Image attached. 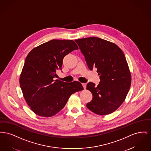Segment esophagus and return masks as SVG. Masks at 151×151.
I'll use <instances>...</instances> for the list:
<instances>
[{"instance_id":"1","label":"esophagus","mask_w":151,"mask_h":151,"mask_svg":"<svg viewBox=\"0 0 151 151\" xmlns=\"http://www.w3.org/2000/svg\"><path fill=\"white\" fill-rule=\"evenodd\" d=\"M82 86H83L84 89H86V83H83V84H82Z\"/></svg>"}]
</instances>
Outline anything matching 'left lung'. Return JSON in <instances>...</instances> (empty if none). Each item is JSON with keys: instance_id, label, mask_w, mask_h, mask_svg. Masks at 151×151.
Returning <instances> with one entry per match:
<instances>
[{"instance_id": "1", "label": "left lung", "mask_w": 151, "mask_h": 151, "mask_svg": "<svg viewBox=\"0 0 151 151\" xmlns=\"http://www.w3.org/2000/svg\"><path fill=\"white\" fill-rule=\"evenodd\" d=\"M90 70L97 68V86L86 85L93 96L86 107L98 115L109 114L119 108L129 91L131 76L124 54L115 43L98 37L75 40Z\"/></svg>"}]
</instances>
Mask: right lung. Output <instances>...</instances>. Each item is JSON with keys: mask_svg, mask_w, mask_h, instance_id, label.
<instances>
[{"mask_svg": "<svg viewBox=\"0 0 151 151\" xmlns=\"http://www.w3.org/2000/svg\"><path fill=\"white\" fill-rule=\"evenodd\" d=\"M78 49L73 40H52L29 52L20 77L24 97L31 110L43 117H50L65 107L71 95L84 89L79 81L54 80L62 70L66 55Z\"/></svg>", "mask_w": 151, "mask_h": 151, "instance_id": "right-lung-1", "label": "right lung"}]
</instances>
